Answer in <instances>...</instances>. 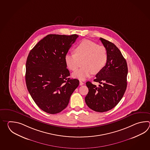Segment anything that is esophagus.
I'll return each instance as SVG.
<instances>
[{
    "label": "esophagus",
    "instance_id": "esophagus-1",
    "mask_svg": "<svg viewBox=\"0 0 150 150\" xmlns=\"http://www.w3.org/2000/svg\"><path fill=\"white\" fill-rule=\"evenodd\" d=\"M84 84V83H83V82H82L81 81H79V85H80V86H81V85H83Z\"/></svg>",
    "mask_w": 150,
    "mask_h": 150
}]
</instances>
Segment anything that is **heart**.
I'll list each match as a JSON object with an SVG mask.
<instances>
[{"label":"heart","instance_id":"heart-1","mask_svg":"<svg viewBox=\"0 0 150 150\" xmlns=\"http://www.w3.org/2000/svg\"><path fill=\"white\" fill-rule=\"evenodd\" d=\"M74 53H67L64 57L67 68L75 71L83 61V68L72 74V76L81 80L87 79L94 74H98L105 67L108 61V52L103 45L85 40L80 42L74 50Z\"/></svg>","mask_w":150,"mask_h":150}]
</instances>
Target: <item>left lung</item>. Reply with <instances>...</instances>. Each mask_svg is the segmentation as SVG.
<instances>
[{
    "label": "left lung",
    "instance_id": "left-lung-1",
    "mask_svg": "<svg viewBox=\"0 0 150 150\" xmlns=\"http://www.w3.org/2000/svg\"><path fill=\"white\" fill-rule=\"evenodd\" d=\"M100 40L107 50L108 61L94 80L102 85L96 87L90 81L86 82L88 93L85 102L93 110L102 112L113 108L121 101L127 86L128 70L126 60L118 48L104 38Z\"/></svg>",
    "mask_w": 150,
    "mask_h": 150
}]
</instances>
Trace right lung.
<instances>
[{
	"mask_svg": "<svg viewBox=\"0 0 150 150\" xmlns=\"http://www.w3.org/2000/svg\"><path fill=\"white\" fill-rule=\"evenodd\" d=\"M78 35L49 34L29 53L25 65V83L40 108L55 114L67 107L79 81L71 79L64 57Z\"/></svg>",
	"mask_w": 150,
	"mask_h": 150,
	"instance_id": "obj_1",
	"label": "right lung"
}]
</instances>
